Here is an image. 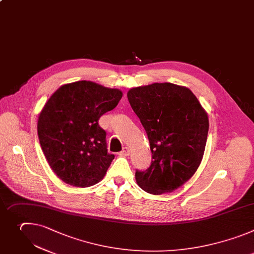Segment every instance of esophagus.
Segmentation results:
<instances>
[{"label": "esophagus", "instance_id": "obj_1", "mask_svg": "<svg viewBox=\"0 0 254 254\" xmlns=\"http://www.w3.org/2000/svg\"><path fill=\"white\" fill-rule=\"evenodd\" d=\"M130 154V149L128 147L123 148V150L121 152H119L120 156H128Z\"/></svg>", "mask_w": 254, "mask_h": 254}]
</instances>
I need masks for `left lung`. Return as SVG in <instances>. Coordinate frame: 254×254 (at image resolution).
<instances>
[{
	"label": "left lung",
	"instance_id": "left-lung-1",
	"mask_svg": "<svg viewBox=\"0 0 254 254\" xmlns=\"http://www.w3.org/2000/svg\"><path fill=\"white\" fill-rule=\"evenodd\" d=\"M129 103L150 143L151 165L136 170L137 184L160 195L182 186L204 154L209 121L196 96L186 87L154 83L128 91Z\"/></svg>",
	"mask_w": 254,
	"mask_h": 254
}]
</instances>
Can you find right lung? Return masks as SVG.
<instances>
[{"mask_svg": "<svg viewBox=\"0 0 254 254\" xmlns=\"http://www.w3.org/2000/svg\"><path fill=\"white\" fill-rule=\"evenodd\" d=\"M122 96L118 89L77 81L61 86L47 101L38 136L50 167L62 181L84 188L103 179L114 155L108 153L106 132L98 121Z\"/></svg>", "mask_w": 254, "mask_h": 254, "instance_id": "add662e5", "label": "right lung"}]
</instances>
